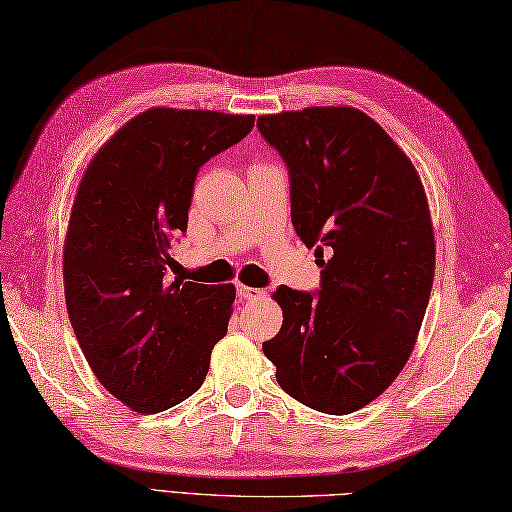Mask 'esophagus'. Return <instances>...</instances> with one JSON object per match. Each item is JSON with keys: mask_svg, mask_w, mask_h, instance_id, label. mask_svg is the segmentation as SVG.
Listing matches in <instances>:
<instances>
[{"mask_svg": "<svg viewBox=\"0 0 512 512\" xmlns=\"http://www.w3.org/2000/svg\"><path fill=\"white\" fill-rule=\"evenodd\" d=\"M237 297L244 299V301H253V299H259V297H266V292L259 290V288H248V286L239 284L237 286Z\"/></svg>", "mask_w": 512, "mask_h": 512, "instance_id": "34e87169", "label": "esophagus"}]
</instances>
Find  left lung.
Instances as JSON below:
<instances>
[{
  "label": "left lung",
  "mask_w": 512,
  "mask_h": 512,
  "mask_svg": "<svg viewBox=\"0 0 512 512\" xmlns=\"http://www.w3.org/2000/svg\"><path fill=\"white\" fill-rule=\"evenodd\" d=\"M257 129L286 162L292 226L321 257L317 292H273L284 323L262 350L286 394L343 416L383 394L416 343L436 268L427 195L354 107L259 116Z\"/></svg>",
  "instance_id": "8db88e82"
}]
</instances>
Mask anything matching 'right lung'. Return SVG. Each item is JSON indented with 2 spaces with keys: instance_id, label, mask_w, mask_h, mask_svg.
<instances>
[{
  "instance_id": "obj_1",
  "label": "right lung",
  "mask_w": 512,
  "mask_h": 512,
  "mask_svg": "<svg viewBox=\"0 0 512 512\" xmlns=\"http://www.w3.org/2000/svg\"><path fill=\"white\" fill-rule=\"evenodd\" d=\"M255 116L154 107L107 140L81 180L63 250L68 317L101 385L138 413L187 400L224 339L235 288L169 281L198 171Z\"/></svg>"
}]
</instances>
